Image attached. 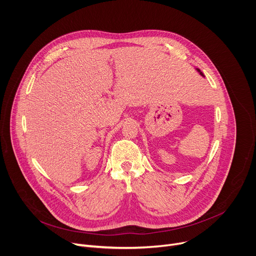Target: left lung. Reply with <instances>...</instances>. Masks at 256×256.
<instances>
[{
    "instance_id": "obj_1",
    "label": "left lung",
    "mask_w": 256,
    "mask_h": 256,
    "mask_svg": "<svg viewBox=\"0 0 256 256\" xmlns=\"http://www.w3.org/2000/svg\"><path fill=\"white\" fill-rule=\"evenodd\" d=\"M196 70H198V72H200V76H202V77H204V74H202V72H200V70H198V68H196Z\"/></svg>"
}]
</instances>
